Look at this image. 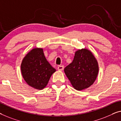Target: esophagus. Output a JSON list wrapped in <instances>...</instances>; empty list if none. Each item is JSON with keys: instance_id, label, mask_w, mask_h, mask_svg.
Wrapping results in <instances>:
<instances>
[{"instance_id": "1", "label": "esophagus", "mask_w": 121, "mask_h": 121, "mask_svg": "<svg viewBox=\"0 0 121 121\" xmlns=\"http://www.w3.org/2000/svg\"><path fill=\"white\" fill-rule=\"evenodd\" d=\"M64 66H59L58 67H57V69H58L59 71H63V69H64Z\"/></svg>"}]
</instances>
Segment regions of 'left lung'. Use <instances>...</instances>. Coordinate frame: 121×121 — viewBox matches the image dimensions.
Returning <instances> with one entry per match:
<instances>
[{
    "label": "left lung",
    "instance_id": "1",
    "mask_svg": "<svg viewBox=\"0 0 121 121\" xmlns=\"http://www.w3.org/2000/svg\"><path fill=\"white\" fill-rule=\"evenodd\" d=\"M64 72L72 86L81 91L94 83L98 74V63L90 50L82 48L75 52L73 61L65 68Z\"/></svg>",
    "mask_w": 121,
    "mask_h": 121
}]
</instances>
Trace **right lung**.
I'll list each match as a JSON object with an SVG mask.
<instances>
[{
  "label": "right lung",
  "mask_w": 121,
  "mask_h": 121,
  "mask_svg": "<svg viewBox=\"0 0 121 121\" xmlns=\"http://www.w3.org/2000/svg\"><path fill=\"white\" fill-rule=\"evenodd\" d=\"M21 69L26 83L37 90L46 87L56 71L47 60L42 48H34L29 52L22 61Z\"/></svg>",
  "instance_id": "add662e5"
}]
</instances>
